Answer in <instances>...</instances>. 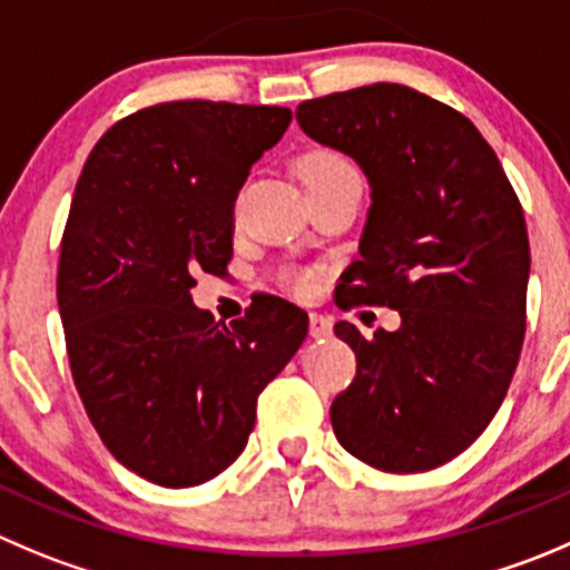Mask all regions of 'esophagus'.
I'll return each instance as SVG.
<instances>
[{
	"label": "esophagus",
	"mask_w": 570,
	"mask_h": 570,
	"mask_svg": "<svg viewBox=\"0 0 570 570\" xmlns=\"http://www.w3.org/2000/svg\"><path fill=\"white\" fill-rule=\"evenodd\" d=\"M333 335V322L322 313H311V338H330Z\"/></svg>",
	"instance_id": "1"
}]
</instances>
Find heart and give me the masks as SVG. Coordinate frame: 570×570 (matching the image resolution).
<instances>
[{
  "label": "heart",
  "instance_id": "heart-1",
  "mask_svg": "<svg viewBox=\"0 0 570 570\" xmlns=\"http://www.w3.org/2000/svg\"><path fill=\"white\" fill-rule=\"evenodd\" d=\"M299 176L302 184L307 189L330 187V184L338 181H357V170L352 165L350 156H344L335 148H311L299 159ZM291 288L296 294H307L313 288V276L311 274H291Z\"/></svg>",
  "mask_w": 570,
  "mask_h": 570
}]
</instances>
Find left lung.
<instances>
[{"label": "left lung", "instance_id": "8db88e82", "mask_svg": "<svg viewBox=\"0 0 570 570\" xmlns=\"http://www.w3.org/2000/svg\"><path fill=\"white\" fill-rule=\"evenodd\" d=\"M296 119L370 178L344 299L403 318L375 338L335 324L357 372L330 405L333 431L383 473H425L468 451L512 383L532 263L523 209L479 128L409 86L316 97L299 102Z\"/></svg>", "mask_w": 570, "mask_h": 570}]
</instances>
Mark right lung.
I'll use <instances>...</instances> for the list:
<instances>
[{"label":"right lung","mask_w":570,"mask_h":570,"mask_svg":"<svg viewBox=\"0 0 570 570\" xmlns=\"http://www.w3.org/2000/svg\"><path fill=\"white\" fill-rule=\"evenodd\" d=\"M291 108L176 100L108 128L86 159L58 263L69 366L111 456L159 487H195L243 453L257 397L296 355L307 313L259 296L215 322L195 271L226 274L235 200Z\"/></svg>","instance_id":"right-lung-1"}]
</instances>
